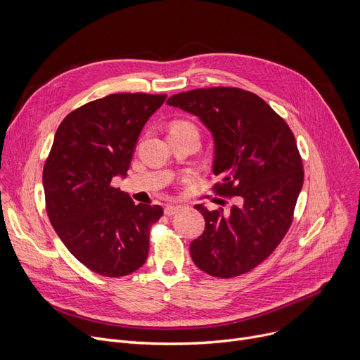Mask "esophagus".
Returning <instances> with one entry per match:
<instances>
[{
    "label": "esophagus",
    "instance_id": "obj_1",
    "mask_svg": "<svg viewBox=\"0 0 360 360\" xmlns=\"http://www.w3.org/2000/svg\"><path fill=\"white\" fill-rule=\"evenodd\" d=\"M182 210V205H178V204H167L166 207H165V214L166 216H174V214H176L178 212H181Z\"/></svg>",
    "mask_w": 360,
    "mask_h": 360
}]
</instances>
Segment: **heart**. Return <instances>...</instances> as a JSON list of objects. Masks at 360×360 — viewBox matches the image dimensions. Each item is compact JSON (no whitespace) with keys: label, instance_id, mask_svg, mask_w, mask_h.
I'll return each mask as SVG.
<instances>
[{"label":"heart","instance_id":"1","mask_svg":"<svg viewBox=\"0 0 360 360\" xmlns=\"http://www.w3.org/2000/svg\"><path fill=\"white\" fill-rule=\"evenodd\" d=\"M185 125H193V124L186 122V121H175L172 125H170V129H172V128H178V127H185Z\"/></svg>","mask_w":360,"mask_h":360}]
</instances>
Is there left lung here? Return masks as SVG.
<instances>
[{"label":"left lung","mask_w":360,"mask_h":360,"mask_svg":"<svg viewBox=\"0 0 360 360\" xmlns=\"http://www.w3.org/2000/svg\"><path fill=\"white\" fill-rule=\"evenodd\" d=\"M167 105L194 113L214 137L213 190L238 197L229 213L195 209L205 229L191 242L195 266L213 277L231 278L255 269L288 233L304 184V165L292 129L255 93L238 87L178 93Z\"/></svg>","instance_id":"left-lung-1"}]
</instances>
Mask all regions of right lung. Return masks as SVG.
<instances>
[{"mask_svg": "<svg viewBox=\"0 0 360 360\" xmlns=\"http://www.w3.org/2000/svg\"><path fill=\"white\" fill-rule=\"evenodd\" d=\"M166 94L115 93L70 112L55 132L44 166L45 207L67 250L105 277L139 270L160 205L134 204L113 186L127 175L147 120Z\"/></svg>", "mask_w": 360, "mask_h": 360, "instance_id": "1", "label": "right lung"}]
</instances>
